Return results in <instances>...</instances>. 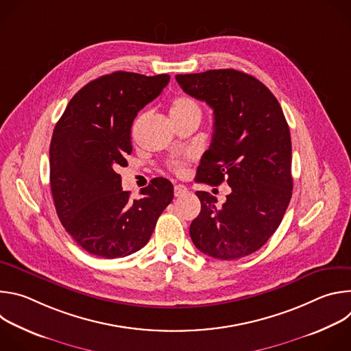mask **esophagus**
<instances>
[{
  "label": "esophagus",
  "instance_id": "obj_1",
  "mask_svg": "<svg viewBox=\"0 0 351 351\" xmlns=\"http://www.w3.org/2000/svg\"><path fill=\"white\" fill-rule=\"evenodd\" d=\"M187 193H189V190H187V187L183 186V184H176L175 189H173L175 197H183V195H186Z\"/></svg>",
  "mask_w": 351,
  "mask_h": 351
}]
</instances>
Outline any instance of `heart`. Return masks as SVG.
Segmentation results:
<instances>
[{"instance_id":"heart-1","label":"heart","mask_w":351,"mask_h":351,"mask_svg":"<svg viewBox=\"0 0 351 351\" xmlns=\"http://www.w3.org/2000/svg\"><path fill=\"white\" fill-rule=\"evenodd\" d=\"M186 115H199L202 117V110L197 106L195 101H193L189 97H178L173 99L172 107H171V117L172 119L182 118ZM184 162L183 161H173L172 162V169L176 173H183L184 172Z\"/></svg>"}]
</instances>
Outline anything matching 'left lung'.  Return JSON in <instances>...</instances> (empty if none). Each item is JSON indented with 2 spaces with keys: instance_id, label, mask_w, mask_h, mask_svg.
I'll return each mask as SVG.
<instances>
[{
  "instance_id": "obj_1",
  "label": "left lung",
  "mask_w": 351,
  "mask_h": 351,
  "mask_svg": "<svg viewBox=\"0 0 351 351\" xmlns=\"http://www.w3.org/2000/svg\"><path fill=\"white\" fill-rule=\"evenodd\" d=\"M176 82L214 110L213 141L197 182L226 180L232 189L221 208L213 194L195 191L202 211L190 237L218 260L250 256L275 233L291 198V140L282 107L258 79L234 69L176 75Z\"/></svg>"
}]
</instances>
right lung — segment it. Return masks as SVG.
<instances>
[{"instance_id": "right-lung-1", "label": "right lung", "mask_w": 351, "mask_h": 351, "mask_svg": "<svg viewBox=\"0 0 351 351\" xmlns=\"http://www.w3.org/2000/svg\"><path fill=\"white\" fill-rule=\"evenodd\" d=\"M169 79L122 71L94 79L72 97L56 125L49 144L56 210L76 244L93 256L119 258L138 252L172 202L168 179H153L141 198L132 199L117 172L128 165L137 112Z\"/></svg>"}]
</instances>
